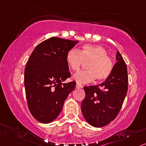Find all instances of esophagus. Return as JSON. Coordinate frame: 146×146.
<instances>
[{"label": "esophagus", "instance_id": "esophagus-1", "mask_svg": "<svg viewBox=\"0 0 146 146\" xmlns=\"http://www.w3.org/2000/svg\"><path fill=\"white\" fill-rule=\"evenodd\" d=\"M83 86L79 83H77L76 84V88H82Z\"/></svg>", "mask_w": 146, "mask_h": 146}]
</instances>
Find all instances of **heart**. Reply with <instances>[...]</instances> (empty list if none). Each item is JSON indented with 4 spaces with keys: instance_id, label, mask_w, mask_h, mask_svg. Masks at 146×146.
<instances>
[{
    "instance_id": "obj_1",
    "label": "heart",
    "mask_w": 146,
    "mask_h": 146,
    "mask_svg": "<svg viewBox=\"0 0 146 146\" xmlns=\"http://www.w3.org/2000/svg\"><path fill=\"white\" fill-rule=\"evenodd\" d=\"M102 46L84 44L79 52L75 49L69 50L66 61L69 69L77 72L84 62H87L86 71L79 72L74 75V79L81 83L91 82L96 79L98 82L104 81L111 74L113 69V60Z\"/></svg>"
}]
</instances>
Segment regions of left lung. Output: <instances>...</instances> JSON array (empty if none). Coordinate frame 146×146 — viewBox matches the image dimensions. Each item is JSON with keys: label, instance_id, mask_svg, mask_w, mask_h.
<instances>
[{"label": "left lung", "instance_id": "8db88e82", "mask_svg": "<svg viewBox=\"0 0 146 146\" xmlns=\"http://www.w3.org/2000/svg\"><path fill=\"white\" fill-rule=\"evenodd\" d=\"M111 74L98 86L84 87L86 97L82 111L86 121L94 127L109 124L117 117L128 89L127 65L119 51Z\"/></svg>", "mask_w": 146, "mask_h": 146}]
</instances>
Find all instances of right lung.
Listing matches in <instances>:
<instances>
[{
  "instance_id": "add662e5",
  "label": "right lung",
  "mask_w": 146,
  "mask_h": 146,
  "mask_svg": "<svg viewBox=\"0 0 146 146\" xmlns=\"http://www.w3.org/2000/svg\"><path fill=\"white\" fill-rule=\"evenodd\" d=\"M78 42L52 37L38 44L27 60L24 73L27 106L40 123L56 119L75 88V82H64L71 77L66 56Z\"/></svg>"
}]
</instances>
